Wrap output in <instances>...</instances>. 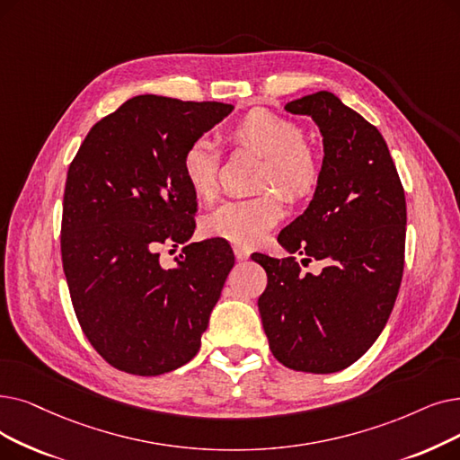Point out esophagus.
<instances>
[{
  "label": "esophagus",
  "instance_id": "1",
  "mask_svg": "<svg viewBox=\"0 0 460 460\" xmlns=\"http://www.w3.org/2000/svg\"><path fill=\"white\" fill-rule=\"evenodd\" d=\"M234 255H236L238 261H244V259L250 257V250H246V248H234Z\"/></svg>",
  "mask_w": 460,
  "mask_h": 460
}]
</instances>
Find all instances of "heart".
Returning a JSON list of instances; mask_svg holds the SVG:
<instances>
[{
  "instance_id": "obj_1",
  "label": "heart",
  "mask_w": 460,
  "mask_h": 460,
  "mask_svg": "<svg viewBox=\"0 0 460 460\" xmlns=\"http://www.w3.org/2000/svg\"><path fill=\"white\" fill-rule=\"evenodd\" d=\"M227 141L236 148H248L263 155L257 169L255 188L265 190L250 199L229 201L207 214L203 234L222 238L236 248H253L284 217V199L310 195L322 181L323 162L317 150L303 138V131L289 119L255 109L227 131ZM219 155L208 138L191 141L181 159L182 176L193 195L210 201L217 190Z\"/></svg>"
}]
</instances>
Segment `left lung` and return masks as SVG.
<instances>
[{"instance_id": "left-lung-1", "label": "left lung", "mask_w": 460, "mask_h": 460, "mask_svg": "<svg viewBox=\"0 0 460 460\" xmlns=\"http://www.w3.org/2000/svg\"><path fill=\"white\" fill-rule=\"evenodd\" d=\"M308 114L323 135V172L305 214L278 243L323 261L303 272L296 257L253 253L267 272L259 296L272 355L288 368L331 374L376 342L394 306L404 270L406 197L382 133L331 92L286 105Z\"/></svg>"}]
</instances>
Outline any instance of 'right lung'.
Returning a JSON list of instances; mask_svg holds the SVG:
<instances>
[{
  "label": "right lung",
  "mask_w": 460,
  "mask_h": 460,
  "mask_svg": "<svg viewBox=\"0 0 460 460\" xmlns=\"http://www.w3.org/2000/svg\"><path fill=\"white\" fill-rule=\"evenodd\" d=\"M233 111L217 102L137 95L90 129L67 171L62 263L88 342L128 374L186 365L234 265L226 241L191 243L197 201L181 159ZM184 243L177 267L158 250Z\"/></svg>",
  "instance_id": "right-lung-1"
}]
</instances>
